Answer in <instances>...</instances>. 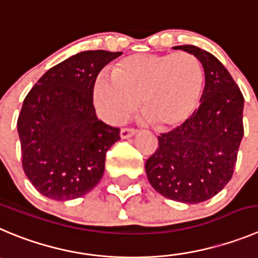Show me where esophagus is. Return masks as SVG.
<instances>
[{"mask_svg": "<svg viewBox=\"0 0 258 258\" xmlns=\"http://www.w3.org/2000/svg\"><path fill=\"white\" fill-rule=\"evenodd\" d=\"M137 134V130L130 128V127H124L121 130V137L122 139H130V137L135 136Z\"/></svg>", "mask_w": 258, "mask_h": 258, "instance_id": "esophagus-1", "label": "esophagus"}]
</instances>
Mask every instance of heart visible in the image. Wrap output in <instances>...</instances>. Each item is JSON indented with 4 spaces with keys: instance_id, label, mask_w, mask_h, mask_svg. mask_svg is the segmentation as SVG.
<instances>
[{
    "instance_id": "1",
    "label": "heart",
    "mask_w": 258,
    "mask_h": 258,
    "mask_svg": "<svg viewBox=\"0 0 258 258\" xmlns=\"http://www.w3.org/2000/svg\"><path fill=\"white\" fill-rule=\"evenodd\" d=\"M205 88L201 62L191 53H141L122 58L112 78L94 83L96 109L112 123H121L137 108L160 131L186 123L199 108Z\"/></svg>"
}]
</instances>
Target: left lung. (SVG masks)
<instances>
[{
  "label": "left lung",
  "instance_id": "obj_1",
  "mask_svg": "<svg viewBox=\"0 0 258 258\" xmlns=\"http://www.w3.org/2000/svg\"><path fill=\"white\" fill-rule=\"evenodd\" d=\"M174 48L199 58L205 71V89L188 121L158 137L159 148L146 160L145 170L162 196L199 204L215 196L232 178L244 132V98L211 53L195 45Z\"/></svg>",
  "mask_w": 258,
  "mask_h": 258
}]
</instances>
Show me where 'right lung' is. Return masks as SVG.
Here are the masks:
<instances>
[{"mask_svg":"<svg viewBox=\"0 0 258 258\" xmlns=\"http://www.w3.org/2000/svg\"><path fill=\"white\" fill-rule=\"evenodd\" d=\"M121 54H74L48 70L24 99L18 118L23 169L43 196L79 199L102 179L105 154L119 140V128L98 119L93 89L103 67Z\"/></svg>","mask_w":258,"mask_h":258,"instance_id":"right-lung-1","label":"right lung"}]
</instances>
